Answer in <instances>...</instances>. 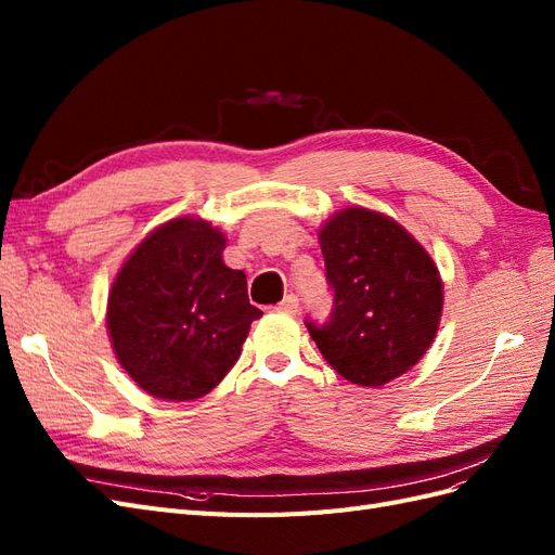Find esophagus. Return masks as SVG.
<instances>
[{
  "mask_svg": "<svg viewBox=\"0 0 555 555\" xmlns=\"http://www.w3.org/2000/svg\"><path fill=\"white\" fill-rule=\"evenodd\" d=\"M275 312L280 314H287V317H294L298 312V298L294 294H287L282 298V304L275 308Z\"/></svg>",
  "mask_w": 555,
  "mask_h": 555,
  "instance_id": "1",
  "label": "esophagus"
}]
</instances>
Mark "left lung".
<instances>
[{
	"mask_svg": "<svg viewBox=\"0 0 555 555\" xmlns=\"http://www.w3.org/2000/svg\"><path fill=\"white\" fill-rule=\"evenodd\" d=\"M319 245L333 312L324 326H306L322 357L371 389L405 375L440 328L444 284L433 257L393 217L361 206L333 212Z\"/></svg>",
	"mask_w": 555,
	"mask_h": 555,
	"instance_id": "left-lung-1",
	"label": "left lung"
}]
</instances>
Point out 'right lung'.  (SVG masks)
Here are the masks:
<instances>
[{
    "label": "right lung",
    "mask_w": 555,
    "mask_h": 555,
    "mask_svg": "<svg viewBox=\"0 0 555 555\" xmlns=\"http://www.w3.org/2000/svg\"><path fill=\"white\" fill-rule=\"evenodd\" d=\"M227 233L194 215L159 224L117 271L106 306L115 359L157 400L210 393L238 361L249 324L247 278L222 259Z\"/></svg>",
    "instance_id": "add662e5"
}]
</instances>
